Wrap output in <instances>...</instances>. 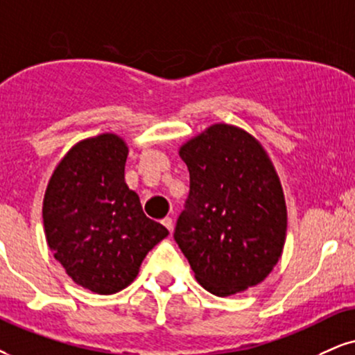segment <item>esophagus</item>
<instances>
[{
    "instance_id": "esophagus-1",
    "label": "esophagus",
    "mask_w": 355,
    "mask_h": 355,
    "mask_svg": "<svg viewBox=\"0 0 355 355\" xmlns=\"http://www.w3.org/2000/svg\"><path fill=\"white\" fill-rule=\"evenodd\" d=\"M161 222H163V225L166 227V229H168L169 232H173V218H171V217H164Z\"/></svg>"
}]
</instances>
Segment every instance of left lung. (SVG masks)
I'll return each instance as SVG.
<instances>
[{
	"label": "left lung",
	"instance_id": "left-lung-1",
	"mask_svg": "<svg viewBox=\"0 0 355 355\" xmlns=\"http://www.w3.org/2000/svg\"><path fill=\"white\" fill-rule=\"evenodd\" d=\"M189 169V196L174 240L196 279L230 296L268 277L286 239V204L260 141L234 125L216 123L179 148Z\"/></svg>",
	"mask_w": 355,
	"mask_h": 355
}]
</instances>
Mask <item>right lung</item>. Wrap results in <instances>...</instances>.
Returning a JSON list of instances; mask_svg holds the SVG:
<instances>
[{"label": "right lung", "mask_w": 355, "mask_h": 355, "mask_svg": "<svg viewBox=\"0 0 355 355\" xmlns=\"http://www.w3.org/2000/svg\"><path fill=\"white\" fill-rule=\"evenodd\" d=\"M128 146L118 135L78 141L52 173L42 202L46 240L73 282L113 295L137 278L168 229L144 216L125 182Z\"/></svg>", "instance_id": "right-lung-1"}]
</instances>
